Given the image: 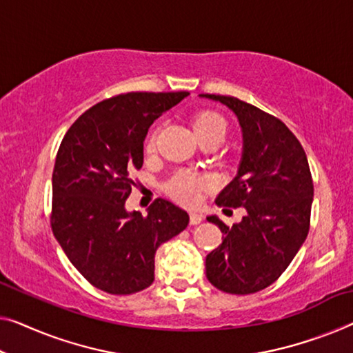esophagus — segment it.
Masks as SVG:
<instances>
[{
    "label": "esophagus",
    "instance_id": "1",
    "mask_svg": "<svg viewBox=\"0 0 353 353\" xmlns=\"http://www.w3.org/2000/svg\"><path fill=\"white\" fill-rule=\"evenodd\" d=\"M203 222V214L199 212H190V223L192 225H198Z\"/></svg>",
    "mask_w": 353,
    "mask_h": 353
}]
</instances>
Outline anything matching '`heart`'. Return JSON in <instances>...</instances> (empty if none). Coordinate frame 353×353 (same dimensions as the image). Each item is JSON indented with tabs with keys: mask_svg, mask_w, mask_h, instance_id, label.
I'll return each instance as SVG.
<instances>
[{
	"mask_svg": "<svg viewBox=\"0 0 353 353\" xmlns=\"http://www.w3.org/2000/svg\"><path fill=\"white\" fill-rule=\"evenodd\" d=\"M193 130L196 136L199 134H208L215 133V131H225L227 130V123L222 115L215 112H203L199 114L193 122ZM147 154H154L155 152V134H152L145 145ZM210 181L204 176H194L190 172H181L170 182L168 190L174 196L177 201H181L187 206H193L198 203L199 193L203 188L209 187Z\"/></svg>",
	"mask_w": 353,
	"mask_h": 353,
	"instance_id": "b5f03b06",
	"label": "heart"
}]
</instances>
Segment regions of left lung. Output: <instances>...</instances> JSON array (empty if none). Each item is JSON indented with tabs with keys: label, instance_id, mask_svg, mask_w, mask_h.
Returning <instances> with one entry per match:
<instances>
[{
	"label": "left lung",
	"instance_id": "1",
	"mask_svg": "<svg viewBox=\"0 0 353 353\" xmlns=\"http://www.w3.org/2000/svg\"><path fill=\"white\" fill-rule=\"evenodd\" d=\"M222 103L238 119L243 155L238 172L215 203L245 209L222 231V244L206 256V277L219 290L249 294L270 287L306 241L314 185L306 152L285 123L252 104L222 94H199Z\"/></svg>",
	"mask_w": 353,
	"mask_h": 353
}]
</instances>
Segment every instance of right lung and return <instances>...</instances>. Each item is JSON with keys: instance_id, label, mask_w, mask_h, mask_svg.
Masks as SVG:
<instances>
[{"instance_id": "add662e5", "label": "right lung", "mask_w": 353, "mask_h": 353, "mask_svg": "<svg viewBox=\"0 0 353 353\" xmlns=\"http://www.w3.org/2000/svg\"><path fill=\"white\" fill-rule=\"evenodd\" d=\"M188 92H133L85 110L63 138L52 176V230L76 270L99 290L131 294L154 282L157 249L188 214L159 198L147 217L126 210L130 174L144 163L154 120Z\"/></svg>"}]
</instances>
